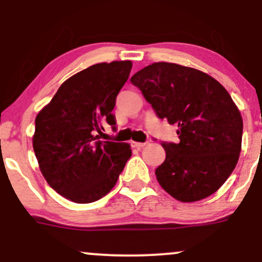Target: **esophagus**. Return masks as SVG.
Listing matches in <instances>:
<instances>
[{"label": "esophagus", "mask_w": 262, "mask_h": 262, "mask_svg": "<svg viewBox=\"0 0 262 262\" xmlns=\"http://www.w3.org/2000/svg\"><path fill=\"white\" fill-rule=\"evenodd\" d=\"M146 144H148V143H140V141H132L130 145L133 146V148L139 149V148H143V146H145Z\"/></svg>", "instance_id": "1"}]
</instances>
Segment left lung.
<instances>
[{
	"label": "left lung",
	"mask_w": 262,
	"mask_h": 262,
	"mask_svg": "<svg viewBox=\"0 0 262 262\" xmlns=\"http://www.w3.org/2000/svg\"><path fill=\"white\" fill-rule=\"evenodd\" d=\"M160 119L177 125L180 141L162 143L166 158L155 170L170 196L196 202L219 189L242 151L243 118L230 95L208 74L154 62L132 76Z\"/></svg>",
	"instance_id": "obj_1"
}]
</instances>
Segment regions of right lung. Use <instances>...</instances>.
Segmentation results:
<instances>
[{"label": "right lung", "mask_w": 262, "mask_h": 262, "mask_svg": "<svg viewBox=\"0 0 262 262\" xmlns=\"http://www.w3.org/2000/svg\"><path fill=\"white\" fill-rule=\"evenodd\" d=\"M132 61L101 62L73 75L35 117L33 149L44 179L75 203L106 196L132 156L128 143L101 141L103 123L127 82Z\"/></svg>", "instance_id": "add662e5"}]
</instances>
